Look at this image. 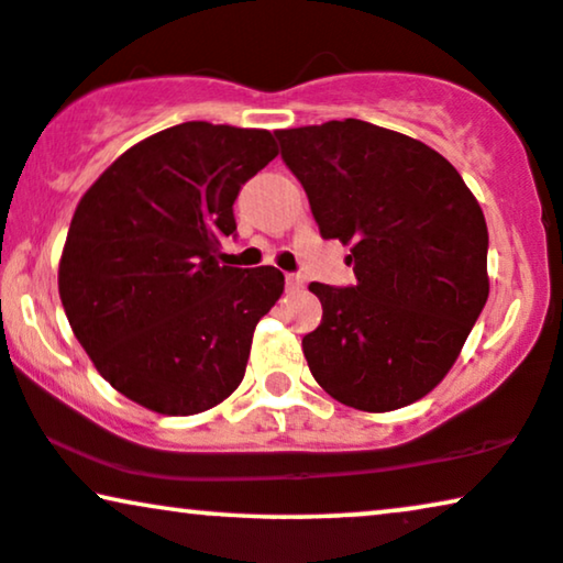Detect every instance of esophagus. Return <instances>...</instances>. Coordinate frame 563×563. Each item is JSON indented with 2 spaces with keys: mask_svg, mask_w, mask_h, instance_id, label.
<instances>
[{
  "mask_svg": "<svg viewBox=\"0 0 563 563\" xmlns=\"http://www.w3.org/2000/svg\"><path fill=\"white\" fill-rule=\"evenodd\" d=\"M301 286H303L301 277H298V275H286V288L288 290H298Z\"/></svg>",
  "mask_w": 563,
  "mask_h": 563,
  "instance_id": "obj_1",
  "label": "esophagus"
}]
</instances>
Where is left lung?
<instances>
[{
  "label": "left lung",
  "instance_id": "8db88e82",
  "mask_svg": "<svg viewBox=\"0 0 563 563\" xmlns=\"http://www.w3.org/2000/svg\"><path fill=\"white\" fill-rule=\"evenodd\" d=\"M322 239L353 244V286L311 283L303 355L324 393L384 412L444 379L488 298V229L457 168L423 142L345 119L277 130Z\"/></svg>",
  "mask_w": 563,
  "mask_h": 563
}]
</instances>
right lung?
Segmentation results:
<instances>
[{"instance_id": "add662e5", "label": "right lung", "mask_w": 563, "mask_h": 563, "mask_svg": "<svg viewBox=\"0 0 563 563\" xmlns=\"http://www.w3.org/2000/svg\"><path fill=\"white\" fill-rule=\"evenodd\" d=\"M277 155L267 130L184 122L137 142L77 205L59 262L75 338L113 389L166 416L223 402L286 286L220 265L239 191Z\"/></svg>"}]
</instances>
